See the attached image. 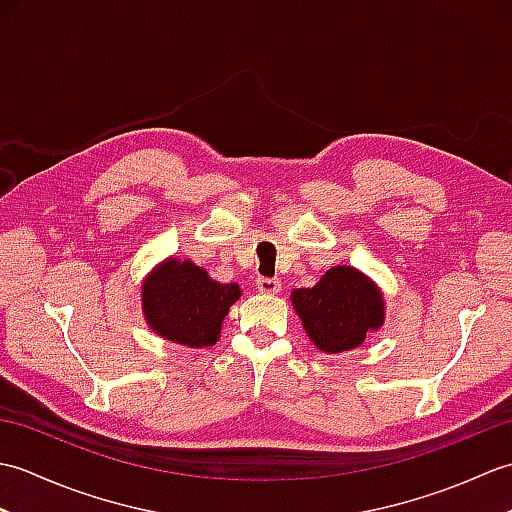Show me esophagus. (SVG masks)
<instances>
[{"instance_id":"34e87169","label":"esophagus","mask_w":512,"mask_h":512,"mask_svg":"<svg viewBox=\"0 0 512 512\" xmlns=\"http://www.w3.org/2000/svg\"><path fill=\"white\" fill-rule=\"evenodd\" d=\"M257 290L264 292V295H277L281 290V281L273 279V277H257Z\"/></svg>"}]
</instances>
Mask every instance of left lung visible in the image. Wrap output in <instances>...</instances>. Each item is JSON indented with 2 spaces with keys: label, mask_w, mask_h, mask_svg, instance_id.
Masks as SVG:
<instances>
[{
  "label": "left lung",
  "mask_w": 512,
  "mask_h": 512,
  "mask_svg": "<svg viewBox=\"0 0 512 512\" xmlns=\"http://www.w3.org/2000/svg\"><path fill=\"white\" fill-rule=\"evenodd\" d=\"M292 306L310 341L328 354L354 350L385 314L378 288L350 266H334L314 288L292 292Z\"/></svg>",
  "instance_id": "obj_1"
}]
</instances>
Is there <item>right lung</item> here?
Returning <instances> with one entry per match:
<instances>
[{
    "mask_svg": "<svg viewBox=\"0 0 512 512\" xmlns=\"http://www.w3.org/2000/svg\"><path fill=\"white\" fill-rule=\"evenodd\" d=\"M239 295L237 284H217L200 266L167 259L143 284V310L167 341L206 347L220 339L222 321Z\"/></svg>",
    "mask_w": 512,
    "mask_h": 512,
    "instance_id": "1",
    "label": "right lung"
}]
</instances>
